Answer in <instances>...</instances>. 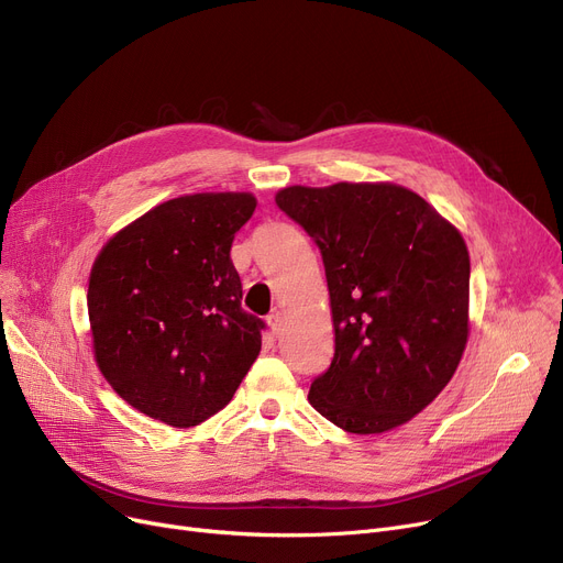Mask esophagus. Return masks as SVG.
Masks as SVG:
<instances>
[{
	"label": "esophagus",
	"instance_id": "34e87169",
	"mask_svg": "<svg viewBox=\"0 0 563 563\" xmlns=\"http://www.w3.org/2000/svg\"><path fill=\"white\" fill-rule=\"evenodd\" d=\"M266 323H269L272 333H274V335H278V333H280V329H283V314H280V312H272L269 317H266Z\"/></svg>",
	"mask_w": 563,
	"mask_h": 563
}]
</instances>
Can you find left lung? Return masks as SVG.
I'll return each mask as SVG.
<instances>
[{
  "label": "left lung",
  "mask_w": 563,
  "mask_h": 563,
  "mask_svg": "<svg viewBox=\"0 0 563 563\" xmlns=\"http://www.w3.org/2000/svg\"><path fill=\"white\" fill-rule=\"evenodd\" d=\"M280 210L321 251L335 356L308 401L349 433H386L452 380L470 333V255L456 225L393 183L285 187Z\"/></svg>",
  "instance_id": "left-lung-1"
}]
</instances>
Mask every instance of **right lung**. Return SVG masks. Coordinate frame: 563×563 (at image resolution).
Returning a JSON list of instances; mask_svg holds the SVG:
<instances>
[{"mask_svg":"<svg viewBox=\"0 0 563 563\" xmlns=\"http://www.w3.org/2000/svg\"><path fill=\"white\" fill-rule=\"evenodd\" d=\"M249 191L166 200L118 230L88 278L96 363L143 416L189 429L219 412L260 356L230 260L255 212Z\"/></svg>","mask_w":563,"mask_h":563,"instance_id":"add662e5","label":"right lung"}]
</instances>
